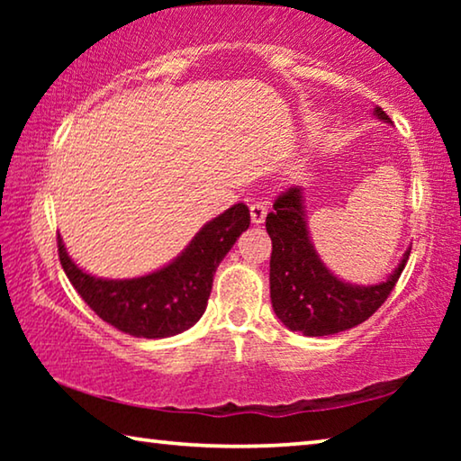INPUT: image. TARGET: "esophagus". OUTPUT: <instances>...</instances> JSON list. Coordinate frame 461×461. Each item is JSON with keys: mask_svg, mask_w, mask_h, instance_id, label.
Listing matches in <instances>:
<instances>
[{"mask_svg": "<svg viewBox=\"0 0 461 461\" xmlns=\"http://www.w3.org/2000/svg\"><path fill=\"white\" fill-rule=\"evenodd\" d=\"M249 220H252L254 225H260L267 220V207H264V203H252L249 205Z\"/></svg>", "mask_w": 461, "mask_h": 461, "instance_id": "obj_1", "label": "esophagus"}]
</instances>
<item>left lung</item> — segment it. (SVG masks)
I'll return each instance as SVG.
<instances>
[{
  "mask_svg": "<svg viewBox=\"0 0 461 461\" xmlns=\"http://www.w3.org/2000/svg\"><path fill=\"white\" fill-rule=\"evenodd\" d=\"M376 120L393 123L380 107ZM272 240L270 301L280 323L307 338H323L352 330L374 315L399 280L411 248L390 275L376 285H356L343 280L319 256L311 238L305 205V189L280 194L275 212L267 217Z\"/></svg>",
  "mask_w": 461,
  "mask_h": 461,
  "instance_id": "left-lung-1",
  "label": "left lung"
}]
</instances>
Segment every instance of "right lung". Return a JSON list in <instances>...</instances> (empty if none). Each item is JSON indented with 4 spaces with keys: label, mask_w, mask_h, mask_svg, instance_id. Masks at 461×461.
Wrapping results in <instances>:
<instances>
[{
    "label": "right lung",
    "mask_w": 461,
    "mask_h": 461,
    "mask_svg": "<svg viewBox=\"0 0 461 461\" xmlns=\"http://www.w3.org/2000/svg\"><path fill=\"white\" fill-rule=\"evenodd\" d=\"M248 228V207L236 203L203 225L176 258L134 278L83 270L60 236L59 258L77 293L105 323L134 338L165 339L191 330L205 313L215 270Z\"/></svg>",
    "instance_id": "right-lung-1"
}]
</instances>
